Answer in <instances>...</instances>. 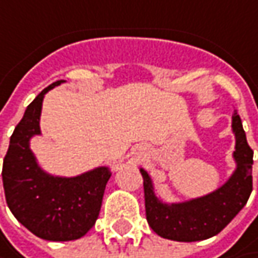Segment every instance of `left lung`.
I'll list each match as a JSON object with an SVG mask.
<instances>
[{
	"label": "left lung",
	"mask_w": 258,
	"mask_h": 258,
	"mask_svg": "<svg viewBox=\"0 0 258 258\" xmlns=\"http://www.w3.org/2000/svg\"><path fill=\"white\" fill-rule=\"evenodd\" d=\"M232 134L235 169L231 176L207 195L167 202L157 196L151 176L140 167L144 185L146 217L157 235L173 241H202L217 235L245 207L252 190V150L250 149L240 115L234 112Z\"/></svg>",
	"instance_id": "left-lung-1"
}]
</instances>
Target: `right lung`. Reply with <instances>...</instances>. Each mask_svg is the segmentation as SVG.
<instances>
[{
  "label": "right lung",
  "instance_id": "right-lung-1",
  "mask_svg": "<svg viewBox=\"0 0 258 258\" xmlns=\"http://www.w3.org/2000/svg\"><path fill=\"white\" fill-rule=\"evenodd\" d=\"M66 81H56L30 104L17 124L3 164L7 205L17 221L39 238L71 241L95 225L102 196L111 177L109 166H98L76 176L46 172L30 141L41 136L40 117L44 95Z\"/></svg>",
  "mask_w": 258,
  "mask_h": 258
}]
</instances>
